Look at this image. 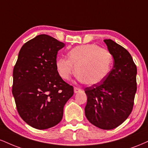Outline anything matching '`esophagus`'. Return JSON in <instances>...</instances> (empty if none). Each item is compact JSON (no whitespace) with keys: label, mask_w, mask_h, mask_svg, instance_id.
<instances>
[{"label":"esophagus","mask_w":148,"mask_h":148,"mask_svg":"<svg viewBox=\"0 0 148 148\" xmlns=\"http://www.w3.org/2000/svg\"><path fill=\"white\" fill-rule=\"evenodd\" d=\"M81 90V88H77V87H74V93L79 92H80Z\"/></svg>","instance_id":"1"}]
</instances>
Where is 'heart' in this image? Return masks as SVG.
Here are the masks:
<instances>
[{"mask_svg": "<svg viewBox=\"0 0 148 148\" xmlns=\"http://www.w3.org/2000/svg\"><path fill=\"white\" fill-rule=\"evenodd\" d=\"M113 57L109 51L95 44L78 46L68 53V58H60L56 61L59 75L69 80L76 74L80 81L94 86L102 81L111 69Z\"/></svg>", "mask_w": 148, "mask_h": 148, "instance_id": "1", "label": "heart"}]
</instances>
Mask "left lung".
<instances>
[{
  "instance_id": "left-lung-1",
  "label": "left lung",
  "mask_w": 148,
  "mask_h": 148,
  "mask_svg": "<svg viewBox=\"0 0 148 148\" xmlns=\"http://www.w3.org/2000/svg\"><path fill=\"white\" fill-rule=\"evenodd\" d=\"M114 60L113 68L102 82L85 88L88 121L101 130H113L130 115L136 92L137 68L132 56L112 40H104Z\"/></svg>"
}]
</instances>
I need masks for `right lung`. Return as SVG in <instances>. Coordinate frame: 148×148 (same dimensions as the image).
Returning <instances> with one entry per match:
<instances>
[{
  "instance_id": "obj_1",
  "label": "right lung",
  "mask_w": 148,
  "mask_h": 148,
  "mask_svg": "<svg viewBox=\"0 0 148 148\" xmlns=\"http://www.w3.org/2000/svg\"><path fill=\"white\" fill-rule=\"evenodd\" d=\"M65 46L47 35H37L22 46L13 70L12 95L23 121L37 130L58 125L74 94L56 68L57 53Z\"/></svg>"
}]
</instances>
